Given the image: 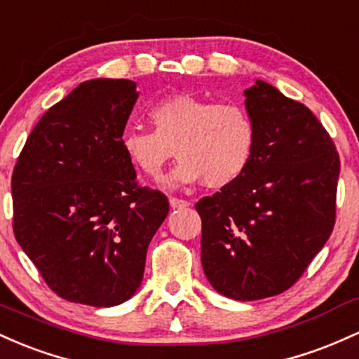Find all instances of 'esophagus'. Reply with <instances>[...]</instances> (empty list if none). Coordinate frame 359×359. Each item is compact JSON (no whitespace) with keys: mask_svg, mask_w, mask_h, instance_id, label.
Listing matches in <instances>:
<instances>
[{"mask_svg":"<svg viewBox=\"0 0 359 359\" xmlns=\"http://www.w3.org/2000/svg\"><path fill=\"white\" fill-rule=\"evenodd\" d=\"M169 205H171V208H183V207H188V205H190V201L183 200V198H176V196H171V198H169Z\"/></svg>","mask_w":359,"mask_h":359,"instance_id":"1","label":"esophagus"}]
</instances>
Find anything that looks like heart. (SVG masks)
<instances>
[{
	"label": "heart",
	"mask_w": 359,
	"mask_h": 359,
	"mask_svg": "<svg viewBox=\"0 0 359 359\" xmlns=\"http://www.w3.org/2000/svg\"><path fill=\"white\" fill-rule=\"evenodd\" d=\"M147 118L152 130L128 128L122 149L151 180L163 175L175 149L180 161L168 178L169 187L201 180L208 188L227 187L244 175L255 156V120L241 103H213L178 93L151 104Z\"/></svg>",
	"instance_id": "1"
}]
</instances>
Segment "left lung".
Segmentation results:
<instances>
[{"mask_svg": "<svg viewBox=\"0 0 359 359\" xmlns=\"http://www.w3.org/2000/svg\"><path fill=\"white\" fill-rule=\"evenodd\" d=\"M255 120L251 164L233 183L196 201L201 264L233 300H261L299 281L336 222L341 161L305 104L256 81L244 91Z\"/></svg>", "mask_w": 359, "mask_h": 359, "instance_id": "1", "label": "left lung"}]
</instances>
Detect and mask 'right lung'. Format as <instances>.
<instances>
[{
	"instance_id": "obj_1",
	"label": "right lung",
	"mask_w": 359,
	"mask_h": 359,
	"mask_svg": "<svg viewBox=\"0 0 359 359\" xmlns=\"http://www.w3.org/2000/svg\"><path fill=\"white\" fill-rule=\"evenodd\" d=\"M137 96L128 79L81 83L43 114L15 164V239L47 287L74 304L130 299L169 212L122 149Z\"/></svg>"
}]
</instances>
